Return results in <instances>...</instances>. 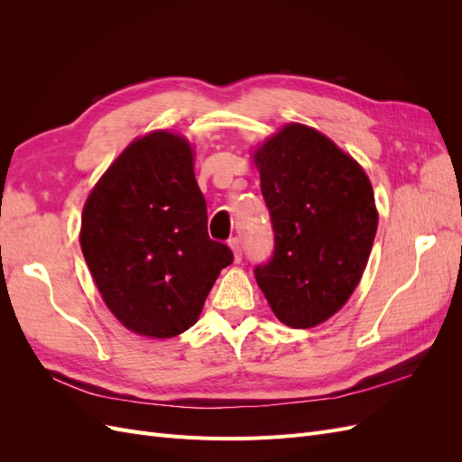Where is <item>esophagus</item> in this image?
Masks as SVG:
<instances>
[{
	"label": "esophagus",
	"mask_w": 462,
	"mask_h": 462,
	"mask_svg": "<svg viewBox=\"0 0 462 462\" xmlns=\"http://www.w3.org/2000/svg\"><path fill=\"white\" fill-rule=\"evenodd\" d=\"M229 248L233 250V260H235V263H239V262H241V256H243V250H241V241L236 239V236H235V239L229 241Z\"/></svg>",
	"instance_id": "obj_1"
}]
</instances>
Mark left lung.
<instances>
[{
  "mask_svg": "<svg viewBox=\"0 0 462 462\" xmlns=\"http://www.w3.org/2000/svg\"><path fill=\"white\" fill-rule=\"evenodd\" d=\"M253 162L275 233L272 260L254 270L275 318L309 329L337 314L366 270L377 231L362 165L309 125L287 123Z\"/></svg>",
  "mask_w": 462,
  "mask_h": 462,
  "instance_id": "obj_1",
  "label": "left lung"
}]
</instances>
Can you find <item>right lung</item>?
Wrapping results in <instances>:
<instances>
[{
	"label": "right lung",
	"mask_w": 462,
	"mask_h": 462,
	"mask_svg": "<svg viewBox=\"0 0 462 462\" xmlns=\"http://www.w3.org/2000/svg\"><path fill=\"white\" fill-rule=\"evenodd\" d=\"M206 200L187 136H138L92 187L80 248L94 283L123 328L170 339L197 324L231 250L208 236Z\"/></svg>",
	"instance_id": "add662e5"
}]
</instances>
